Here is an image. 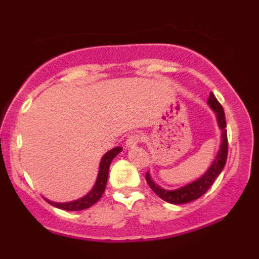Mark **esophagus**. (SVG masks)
Listing matches in <instances>:
<instances>
[{
  "mask_svg": "<svg viewBox=\"0 0 259 259\" xmlns=\"http://www.w3.org/2000/svg\"><path fill=\"white\" fill-rule=\"evenodd\" d=\"M141 136L139 135V134H134V135H130L129 138L126 139L125 141V146L126 148H134L136 147L139 145V142L141 141Z\"/></svg>",
  "mask_w": 259,
  "mask_h": 259,
  "instance_id": "esophagus-1",
  "label": "esophagus"
}]
</instances>
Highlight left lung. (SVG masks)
Returning <instances> with one entry per match:
<instances>
[{"label":"left lung","instance_id":"obj_1","mask_svg":"<svg viewBox=\"0 0 259 259\" xmlns=\"http://www.w3.org/2000/svg\"><path fill=\"white\" fill-rule=\"evenodd\" d=\"M207 105L210 107V109L214 113L217 124H218V127L221 129V145H219V150L215 154V158L213 159L212 164L208 167L207 170L198 179L174 190L163 189V187L157 185L152 180V178H151L150 171L146 173V181L151 189L153 190L154 194L162 198L163 201L168 202V203L184 204L200 198L213 185V183H214L217 178L219 177V174L222 173V170L225 167L228 157V136L227 129H225L227 123H225L224 111H223V107L212 92H210L209 97H208Z\"/></svg>","mask_w":259,"mask_h":259}]
</instances>
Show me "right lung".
<instances>
[{
    "instance_id": "1",
    "label": "right lung",
    "mask_w": 259,
    "mask_h": 259,
    "mask_svg": "<svg viewBox=\"0 0 259 259\" xmlns=\"http://www.w3.org/2000/svg\"><path fill=\"white\" fill-rule=\"evenodd\" d=\"M123 150V147L118 146L109 150L108 152L103 154V157L100 160V167H99V173H97L96 181H95L94 186L91 187L90 191L88 192L85 196L78 198V200L69 201V202H55L49 200V198H45L50 204L59 208V209L64 210H81L86 209V208H90L94 206L97 201L100 200L101 196L103 195L106 190L107 180H108V171H109V165H111L112 160L115 158Z\"/></svg>"
}]
</instances>
